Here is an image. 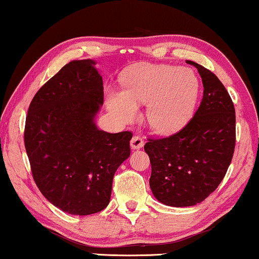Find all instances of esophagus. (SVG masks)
Wrapping results in <instances>:
<instances>
[{"mask_svg":"<svg viewBox=\"0 0 259 259\" xmlns=\"http://www.w3.org/2000/svg\"><path fill=\"white\" fill-rule=\"evenodd\" d=\"M144 146V139L139 136H134L131 140V147L134 148V150H138V148H141Z\"/></svg>","mask_w":259,"mask_h":259,"instance_id":"34e87169","label":"esophagus"}]
</instances>
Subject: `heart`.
Here are the masks:
<instances>
[{"instance_id": "obj_1", "label": "heart", "mask_w": 259, "mask_h": 259, "mask_svg": "<svg viewBox=\"0 0 259 259\" xmlns=\"http://www.w3.org/2000/svg\"><path fill=\"white\" fill-rule=\"evenodd\" d=\"M121 92L107 95V107L120 121L138 118V106L147 105L148 125L161 134L182 128L199 97V80L190 69L168 65H138L122 74Z\"/></svg>"}]
</instances>
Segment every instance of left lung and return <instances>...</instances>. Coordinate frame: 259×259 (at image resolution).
Instances as JSON below:
<instances>
[{"label":"left lung","instance_id":"left-lung-1","mask_svg":"<svg viewBox=\"0 0 259 259\" xmlns=\"http://www.w3.org/2000/svg\"><path fill=\"white\" fill-rule=\"evenodd\" d=\"M204 86L196 114L177 132L148 139L150 186L160 203L175 207L201 203L217 189L231 164L236 145L235 106L221 80L193 61Z\"/></svg>","mask_w":259,"mask_h":259}]
</instances>
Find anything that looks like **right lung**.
<instances>
[{"label":"right lung","instance_id":"obj_1","mask_svg":"<svg viewBox=\"0 0 259 259\" xmlns=\"http://www.w3.org/2000/svg\"><path fill=\"white\" fill-rule=\"evenodd\" d=\"M91 59L74 60L31 100L24 146L38 190L60 210L87 215L109 203L114 173L130 157L132 132L95 125L104 104L102 76Z\"/></svg>","mask_w":259,"mask_h":259}]
</instances>
